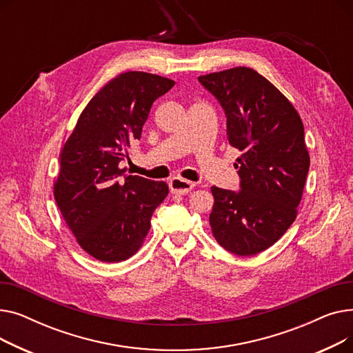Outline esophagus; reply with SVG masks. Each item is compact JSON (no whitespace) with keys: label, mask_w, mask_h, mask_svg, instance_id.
Instances as JSON below:
<instances>
[{"label":"esophagus","mask_w":353,"mask_h":353,"mask_svg":"<svg viewBox=\"0 0 353 353\" xmlns=\"http://www.w3.org/2000/svg\"><path fill=\"white\" fill-rule=\"evenodd\" d=\"M169 186H170V192L173 194L184 196V194H188L189 192H192V189L194 188V183L189 181V180L180 179V177H174L169 181Z\"/></svg>","instance_id":"1"}]
</instances>
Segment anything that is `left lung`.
Masks as SVG:
<instances>
[{"mask_svg":"<svg viewBox=\"0 0 353 353\" xmlns=\"http://www.w3.org/2000/svg\"><path fill=\"white\" fill-rule=\"evenodd\" d=\"M225 110L240 190L212 188L209 221L217 243L253 256L279 240L294 221L309 153L303 123L292 103L257 71L236 67L199 77Z\"/></svg>","mask_w":353,"mask_h":353,"instance_id":"1","label":"left lung"}]
</instances>
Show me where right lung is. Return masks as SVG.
Returning a JSON list of instances; mask_svg holds the SVG:
<instances>
[{
	"instance_id": "add662e5",
	"label": "right lung",
	"mask_w": 353,
	"mask_h": 353,
	"mask_svg": "<svg viewBox=\"0 0 353 353\" xmlns=\"http://www.w3.org/2000/svg\"><path fill=\"white\" fill-rule=\"evenodd\" d=\"M173 85L156 74H120L90 100L63 147L54 197L81 249L100 262L132 257L169 194L164 181L123 176L120 161L140 140L153 103Z\"/></svg>"
}]
</instances>
